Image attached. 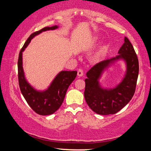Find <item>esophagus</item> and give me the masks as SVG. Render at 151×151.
Returning <instances> with one entry per match:
<instances>
[{
    "label": "esophagus",
    "instance_id": "1",
    "mask_svg": "<svg viewBox=\"0 0 151 151\" xmlns=\"http://www.w3.org/2000/svg\"><path fill=\"white\" fill-rule=\"evenodd\" d=\"M84 75V72H83V70L82 69H79L78 71V76H79V77H82V76H83Z\"/></svg>",
    "mask_w": 151,
    "mask_h": 151
}]
</instances>
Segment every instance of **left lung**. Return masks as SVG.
<instances>
[{
	"label": "left lung",
	"mask_w": 151,
	"mask_h": 151,
	"mask_svg": "<svg viewBox=\"0 0 151 151\" xmlns=\"http://www.w3.org/2000/svg\"><path fill=\"white\" fill-rule=\"evenodd\" d=\"M118 53L114 58L97 63L86 73L84 98L91 109L98 114H115L130 102L135 93L139 62L133 45L127 37ZM119 59H123L127 65L125 78L115 88H102L99 82L102 73L111 63Z\"/></svg>",
	"instance_id": "left-lung-1"
}]
</instances>
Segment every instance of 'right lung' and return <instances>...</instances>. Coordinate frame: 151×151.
I'll return each mask as SVG.
<instances>
[{"instance_id": "1", "label": "right lung", "mask_w": 151, "mask_h": 151, "mask_svg": "<svg viewBox=\"0 0 151 151\" xmlns=\"http://www.w3.org/2000/svg\"><path fill=\"white\" fill-rule=\"evenodd\" d=\"M58 27H46L30 35L19 53L18 60V76L20 89L29 106L36 113L41 115H51L63 104L66 93L71 82L77 76L76 71H62L55 76L50 86L45 91H37L33 88L24 77L22 68V52L32 39L42 32L54 30Z\"/></svg>"}]
</instances>
